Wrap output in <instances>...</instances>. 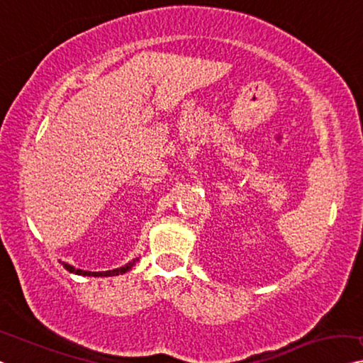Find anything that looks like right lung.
Masks as SVG:
<instances>
[{
    "label": "right lung",
    "instance_id": "right-lung-1",
    "mask_svg": "<svg viewBox=\"0 0 363 363\" xmlns=\"http://www.w3.org/2000/svg\"><path fill=\"white\" fill-rule=\"evenodd\" d=\"M137 261H138V257L133 259V261H130L128 264H125V266L112 269V270H106V272H89V270H81V269H77L74 266H69L68 262H63V261H60V262H62V266L68 270V272L77 274V275H84V277H113V275L125 274L127 270H130L135 266V262H137Z\"/></svg>",
    "mask_w": 363,
    "mask_h": 363
}]
</instances>
